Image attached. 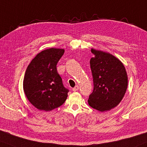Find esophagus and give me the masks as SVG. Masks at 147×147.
I'll return each mask as SVG.
<instances>
[{
  "label": "esophagus",
  "instance_id": "obj_1",
  "mask_svg": "<svg viewBox=\"0 0 147 147\" xmlns=\"http://www.w3.org/2000/svg\"><path fill=\"white\" fill-rule=\"evenodd\" d=\"M78 90H79V86H78V85H76L74 88H72V91H73V92H76V91H77Z\"/></svg>",
  "mask_w": 147,
  "mask_h": 147
}]
</instances>
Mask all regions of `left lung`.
<instances>
[{
    "instance_id": "left-lung-1",
    "label": "left lung",
    "mask_w": 147,
    "mask_h": 147,
    "mask_svg": "<svg viewBox=\"0 0 147 147\" xmlns=\"http://www.w3.org/2000/svg\"><path fill=\"white\" fill-rule=\"evenodd\" d=\"M94 90L88 99L91 107L100 112L110 111L121 102L127 90L125 68L117 57L108 52L91 49Z\"/></svg>"
}]
</instances>
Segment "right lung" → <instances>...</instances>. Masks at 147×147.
I'll use <instances>...</instances> for the list:
<instances>
[{
    "label": "right lung",
    "mask_w": 147,
    "mask_h": 147,
    "mask_svg": "<svg viewBox=\"0 0 147 147\" xmlns=\"http://www.w3.org/2000/svg\"><path fill=\"white\" fill-rule=\"evenodd\" d=\"M64 53V49L43 50L28 66L23 81L24 91L30 102L38 110H53L62 105L67 98L68 90L63 85L56 68Z\"/></svg>",
    "instance_id": "right-lung-1"
}]
</instances>
